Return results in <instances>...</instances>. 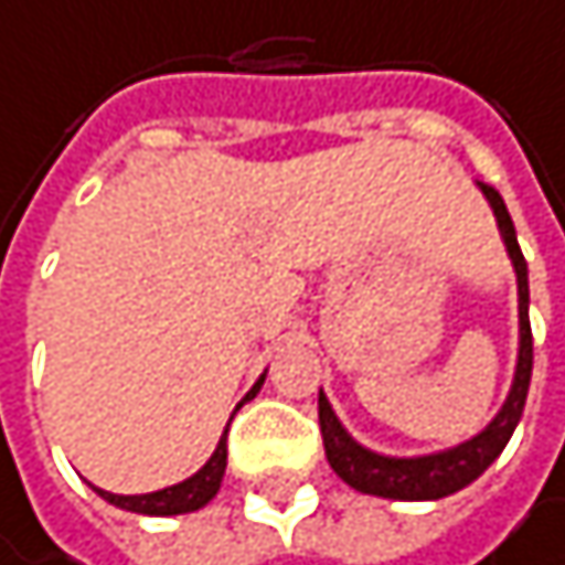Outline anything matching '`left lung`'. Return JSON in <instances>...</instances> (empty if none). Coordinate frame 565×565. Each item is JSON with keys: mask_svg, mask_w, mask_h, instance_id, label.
<instances>
[{"mask_svg": "<svg viewBox=\"0 0 565 565\" xmlns=\"http://www.w3.org/2000/svg\"><path fill=\"white\" fill-rule=\"evenodd\" d=\"M487 201L493 204L500 234L507 241V250L513 257L516 267V285H520V361H516V377H513V391L503 404V411L493 417V424L477 434L473 440L444 450V454H430V457H411V460H397V457H381L374 450H364L361 444H354L348 437V430L341 427V420L334 417L328 397H318V420H321V437H324V454L331 470L354 490L371 493V497H387V500H440L450 497L457 490H463L467 483H473L507 447V440L513 437L523 407H526V391H530V377H533V331H530V280H526V257L520 250L516 241V227L513 217L500 198L497 188L483 184Z\"/></svg>", "mask_w": 565, "mask_h": 565, "instance_id": "left-lung-1", "label": "left lung"}]
</instances>
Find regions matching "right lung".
Listing matches in <instances>:
<instances>
[{
	"instance_id": "1",
	"label": "right lung",
	"mask_w": 565,
	"mask_h": 565,
	"mask_svg": "<svg viewBox=\"0 0 565 565\" xmlns=\"http://www.w3.org/2000/svg\"><path fill=\"white\" fill-rule=\"evenodd\" d=\"M264 377L254 384V391L244 397L250 401L257 391H260ZM241 407V404H237ZM224 467H227V430L217 444V450L211 454V460L194 473L188 477L184 483H174V487H164L158 493H141V497H118V493H105L98 490L102 500L121 507V510H131V513H145V516H174V513H191V510H201L221 487V477H224Z\"/></svg>"
}]
</instances>
